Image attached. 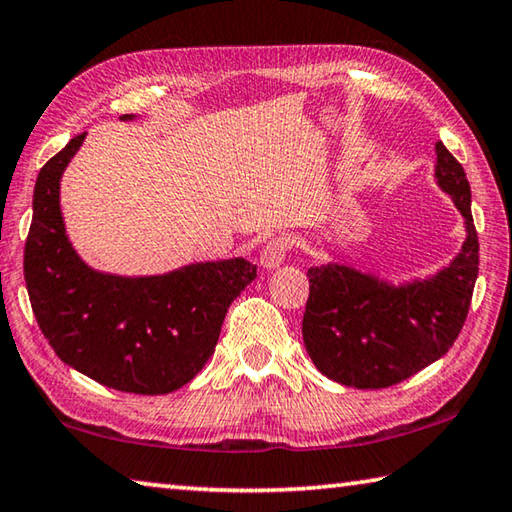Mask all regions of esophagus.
I'll use <instances>...</instances> for the list:
<instances>
[{"instance_id":"34e87169","label":"esophagus","mask_w":512,"mask_h":512,"mask_svg":"<svg viewBox=\"0 0 512 512\" xmlns=\"http://www.w3.org/2000/svg\"><path fill=\"white\" fill-rule=\"evenodd\" d=\"M287 253H289V239L277 237L273 241H268V244L262 248V253H259V264L271 271V268H277L280 264H284Z\"/></svg>"}]
</instances>
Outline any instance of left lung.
<instances>
[{"instance_id":"8db88e82","label":"left lung","mask_w":512,"mask_h":512,"mask_svg":"<svg viewBox=\"0 0 512 512\" xmlns=\"http://www.w3.org/2000/svg\"><path fill=\"white\" fill-rule=\"evenodd\" d=\"M433 176L465 219L461 253L447 266L402 284L339 262L307 271L302 339L314 366L343 386L400 384L447 354L461 334L479 275L472 192L443 142H436Z\"/></svg>"}]
</instances>
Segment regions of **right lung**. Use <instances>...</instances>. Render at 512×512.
Listing matches in <instances>:
<instances>
[{
    "label": "right lung",
    "instance_id": "right-lung-1",
    "mask_svg": "<svg viewBox=\"0 0 512 512\" xmlns=\"http://www.w3.org/2000/svg\"><path fill=\"white\" fill-rule=\"evenodd\" d=\"M83 140L85 133L69 140L33 189L24 248L33 314L60 361L85 377L121 393L178 391L212 357L228 307L255 280L257 266L232 257L128 277L85 264L60 212V178Z\"/></svg>",
    "mask_w": 512,
    "mask_h": 512
}]
</instances>
